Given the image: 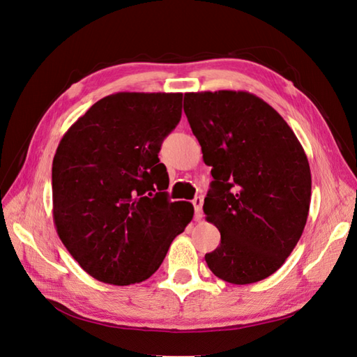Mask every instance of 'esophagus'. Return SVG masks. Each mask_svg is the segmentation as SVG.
I'll list each match as a JSON object with an SVG mask.
<instances>
[{"label": "esophagus", "mask_w": 357, "mask_h": 357, "mask_svg": "<svg viewBox=\"0 0 357 357\" xmlns=\"http://www.w3.org/2000/svg\"><path fill=\"white\" fill-rule=\"evenodd\" d=\"M202 205H204V199L197 196L193 199V206H195V218L199 222L202 218L204 213H202Z\"/></svg>", "instance_id": "esophagus-1"}]
</instances>
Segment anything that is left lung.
Listing matches in <instances>:
<instances>
[{
    "instance_id": "8db88e82",
    "label": "left lung",
    "mask_w": 357,
    "mask_h": 357,
    "mask_svg": "<svg viewBox=\"0 0 357 357\" xmlns=\"http://www.w3.org/2000/svg\"><path fill=\"white\" fill-rule=\"evenodd\" d=\"M184 112L211 166L206 220L222 241L205 255L217 278L235 285L266 279L294 250L307 220V157L283 117L249 91L185 93Z\"/></svg>"
}]
</instances>
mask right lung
Masks as SVG:
<instances>
[{
    "label": "right lung",
    "mask_w": 357,
    "mask_h": 357,
    "mask_svg": "<svg viewBox=\"0 0 357 357\" xmlns=\"http://www.w3.org/2000/svg\"><path fill=\"white\" fill-rule=\"evenodd\" d=\"M182 114V93L121 91L99 99L63 135L52 161V215L81 268L104 283L149 279L193 218L170 202L161 143Z\"/></svg>",
    "instance_id": "right-lung-1"
}]
</instances>
